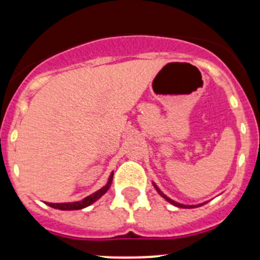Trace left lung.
Listing matches in <instances>:
<instances>
[{"mask_svg":"<svg viewBox=\"0 0 260 260\" xmlns=\"http://www.w3.org/2000/svg\"><path fill=\"white\" fill-rule=\"evenodd\" d=\"M154 188L156 189V191L159 192V194L161 195V197L164 198L165 200H168V202L171 203V204H173V205H175V207H178V208H185V209H190V208H198V207H202V205H203V204H198V205H184V204H180V203H176V202H174V200H171L170 198H168L167 195H165L164 192L161 191V190H160L159 188H157L156 185H155V184H154ZM204 204H205V203H204Z\"/></svg>","mask_w":260,"mask_h":260,"instance_id":"8db88e82","label":"left lung"}]
</instances>
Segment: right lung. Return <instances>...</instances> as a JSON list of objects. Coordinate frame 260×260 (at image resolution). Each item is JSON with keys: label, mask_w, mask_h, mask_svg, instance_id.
Returning <instances> with one entry per match:
<instances>
[{"label": "right lung", "mask_w": 260, "mask_h": 260, "mask_svg": "<svg viewBox=\"0 0 260 260\" xmlns=\"http://www.w3.org/2000/svg\"><path fill=\"white\" fill-rule=\"evenodd\" d=\"M112 176H114V173H111L110 178H109L108 184L105 186H103L100 190L95 191L93 194L89 195V197L84 198L80 202H74V203H46L47 205L51 208H55V209H60V210H79V209H84V208L89 207V205L95 203L96 200L100 199L109 189H110L111 183H112Z\"/></svg>", "instance_id": "obj_1"}]
</instances>
